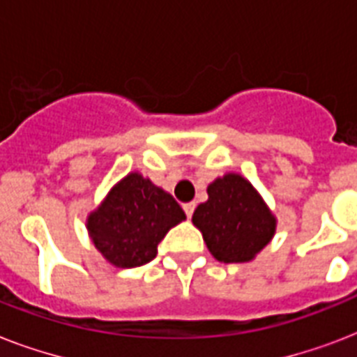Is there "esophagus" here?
Returning <instances> with one entry per match:
<instances>
[{
    "mask_svg": "<svg viewBox=\"0 0 357 357\" xmlns=\"http://www.w3.org/2000/svg\"><path fill=\"white\" fill-rule=\"evenodd\" d=\"M195 207H196V204L195 202H189V204H183V211H185V215H187V217H192V213H195Z\"/></svg>",
    "mask_w": 357,
    "mask_h": 357,
    "instance_id": "obj_1",
    "label": "esophagus"
}]
</instances>
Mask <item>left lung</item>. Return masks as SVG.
Wrapping results in <instances>:
<instances>
[{
	"label": "left lung",
	"mask_w": 357,
	"mask_h": 357,
	"mask_svg": "<svg viewBox=\"0 0 357 357\" xmlns=\"http://www.w3.org/2000/svg\"><path fill=\"white\" fill-rule=\"evenodd\" d=\"M207 202L196 207L192 224L213 257L222 263L252 261L276 231V217L248 179L226 174L207 187Z\"/></svg>",
	"instance_id": "1"
}]
</instances>
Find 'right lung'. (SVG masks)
<instances>
[{"label":"right lung","instance_id":"right-lung-1","mask_svg":"<svg viewBox=\"0 0 357 357\" xmlns=\"http://www.w3.org/2000/svg\"><path fill=\"white\" fill-rule=\"evenodd\" d=\"M185 220L183 209L139 172L128 174L86 218V229L102 255L119 268L150 263L168 229Z\"/></svg>","mask_w":357,"mask_h":357}]
</instances>
